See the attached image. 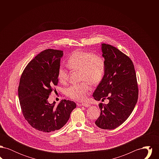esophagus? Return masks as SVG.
Masks as SVG:
<instances>
[{
    "mask_svg": "<svg viewBox=\"0 0 159 159\" xmlns=\"http://www.w3.org/2000/svg\"><path fill=\"white\" fill-rule=\"evenodd\" d=\"M82 106H84V107H89L91 105L89 104H88V103H82Z\"/></svg>",
    "mask_w": 159,
    "mask_h": 159,
    "instance_id": "obj_1",
    "label": "esophagus"
}]
</instances>
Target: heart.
Returning a JSON list of instances; mask_svg holds the SVG:
<instances>
[{
	"mask_svg": "<svg viewBox=\"0 0 159 159\" xmlns=\"http://www.w3.org/2000/svg\"><path fill=\"white\" fill-rule=\"evenodd\" d=\"M67 66L70 69L80 71L82 83L71 85L67 89V95L75 101L85 99L89 90V85L97 84L102 79L106 70L104 58L91 52L76 51L72 53L67 60ZM57 77L61 83H66L68 79V71L60 67Z\"/></svg>",
	"mask_w": 159,
	"mask_h": 159,
	"instance_id": "heart-1",
	"label": "heart"
}]
</instances>
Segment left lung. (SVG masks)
Here are the masks:
<instances>
[{"label":"left lung","instance_id":"1","mask_svg":"<svg viewBox=\"0 0 159 159\" xmlns=\"http://www.w3.org/2000/svg\"><path fill=\"white\" fill-rule=\"evenodd\" d=\"M101 46L106 70L93 97L97 101L107 99L109 102L99 104L101 113L95 123L99 128L114 129L126 121L134 110L138 98V83L130 58L113 46Z\"/></svg>","mask_w":159,"mask_h":159}]
</instances>
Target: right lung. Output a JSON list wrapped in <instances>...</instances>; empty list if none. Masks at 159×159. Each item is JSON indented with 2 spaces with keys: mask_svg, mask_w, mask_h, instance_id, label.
Masks as SVG:
<instances>
[{
  "mask_svg": "<svg viewBox=\"0 0 159 159\" xmlns=\"http://www.w3.org/2000/svg\"><path fill=\"white\" fill-rule=\"evenodd\" d=\"M63 51L48 49L39 53L27 64L21 76L18 98L23 116L33 128L49 133L62 128L76 107L64 99L57 107L48 99L57 85L58 68Z\"/></svg>",
  "mask_w": 159,
  "mask_h": 159,
  "instance_id": "add662e5",
  "label": "right lung"
}]
</instances>
